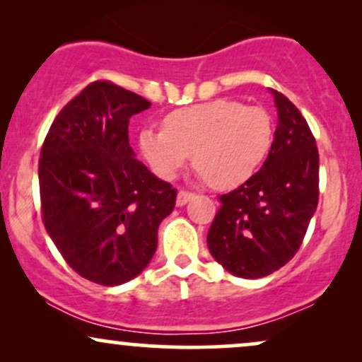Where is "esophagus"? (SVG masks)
Instances as JSON below:
<instances>
[{
	"label": "esophagus",
	"instance_id": "obj_1",
	"mask_svg": "<svg viewBox=\"0 0 362 362\" xmlns=\"http://www.w3.org/2000/svg\"><path fill=\"white\" fill-rule=\"evenodd\" d=\"M190 199H194V194H190V192H185V190H180V192L177 194V206H178V207L185 206L187 202L190 201Z\"/></svg>",
	"mask_w": 362,
	"mask_h": 362
}]
</instances>
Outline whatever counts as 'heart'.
<instances>
[{
  "instance_id": "b5f03b06",
  "label": "heart",
  "mask_w": 362,
  "mask_h": 362,
  "mask_svg": "<svg viewBox=\"0 0 362 362\" xmlns=\"http://www.w3.org/2000/svg\"><path fill=\"white\" fill-rule=\"evenodd\" d=\"M272 141L269 112L230 98L182 107L165 115L163 131L144 127L138 136L141 155L160 178L173 180L194 153L201 177L219 189L252 178Z\"/></svg>"
}]
</instances>
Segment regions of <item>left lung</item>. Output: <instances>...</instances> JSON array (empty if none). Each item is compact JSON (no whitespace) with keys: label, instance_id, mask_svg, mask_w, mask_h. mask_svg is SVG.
<instances>
[{"label":"left lung","instance_id":"1","mask_svg":"<svg viewBox=\"0 0 362 362\" xmlns=\"http://www.w3.org/2000/svg\"><path fill=\"white\" fill-rule=\"evenodd\" d=\"M277 127L264 165L219 197L221 209L207 233L218 264L243 279L279 271L298 252L318 206V149L301 112L271 90Z\"/></svg>","mask_w":362,"mask_h":362}]
</instances>
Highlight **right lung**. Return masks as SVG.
Segmentation results:
<instances>
[{
  "instance_id": "obj_1",
  "label": "right lung",
  "mask_w": 362,
  "mask_h": 362,
  "mask_svg": "<svg viewBox=\"0 0 362 362\" xmlns=\"http://www.w3.org/2000/svg\"><path fill=\"white\" fill-rule=\"evenodd\" d=\"M151 103L95 81L54 119L39 160L44 226L74 272L102 286L139 276L177 190L136 160L129 119Z\"/></svg>"
}]
</instances>
